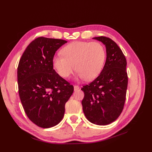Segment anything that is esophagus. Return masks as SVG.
Wrapping results in <instances>:
<instances>
[{
    "label": "esophagus",
    "mask_w": 152,
    "mask_h": 152,
    "mask_svg": "<svg viewBox=\"0 0 152 152\" xmlns=\"http://www.w3.org/2000/svg\"><path fill=\"white\" fill-rule=\"evenodd\" d=\"M73 87H74V90L75 91H77L79 89V86H77V85H74L73 86Z\"/></svg>",
    "instance_id": "34e87169"
}]
</instances>
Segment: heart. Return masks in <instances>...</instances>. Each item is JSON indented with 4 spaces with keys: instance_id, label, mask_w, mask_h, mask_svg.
<instances>
[{
    "instance_id": "1",
    "label": "heart",
    "mask_w": 152,
    "mask_h": 152,
    "mask_svg": "<svg viewBox=\"0 0 152 152\" xmlns=\"http://www.w3.org/2000/svg\"><path fill=\"white\" fill-rule=\"evenodd\" d=\"M62 54L54 56L53 63L58 74L68 78L75 70L80 79L94 80L103 70L106 60V50L98 42L75 41L61 50Z\"/></svg>"
}]
</instances>
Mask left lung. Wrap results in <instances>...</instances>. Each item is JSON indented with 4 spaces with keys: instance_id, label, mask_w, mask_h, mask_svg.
Here are the masks:
<instances>
[{
    "instance_id": "obj_1",
    "label": "left lung",
    "mask_w": 152,
    "mask_h": 152,
    "mask_svg": "<svg viewBox=\"0 0 152 152\" xmlns=\"http://www.w3.org/2000/svg\"><path fill=\"white\" fill-rule=\"evenodd\" d=\"M93 39L105 45L107 59L98 77L81 89L84 93L82 104L87 120L105 126L117 120L123 110L128 84L127 61L111 39L103 36Z\"/></svg>"
}]
</instances>
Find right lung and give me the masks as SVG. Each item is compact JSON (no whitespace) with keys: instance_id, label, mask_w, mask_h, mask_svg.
Listing matches in <instances>:
<instances>
[{"instance_id":"right-lung-1","label":"right lung","mask_w":152,"mask_h":152,"mask_svg":"<svg viewBox=\"0 0 152 152\" xmlns=\"http://www.w3.org/2000/svg\"><path fill=\"white\" fill-rule=\"evenodd\" d=\"M65 40L40 37L28 45L18 66V92L27 117L35 125L50 128L61 122L73 86L53 69L56 50Z\"/></svg>"}]
</instances>
